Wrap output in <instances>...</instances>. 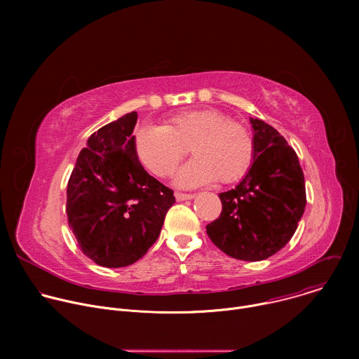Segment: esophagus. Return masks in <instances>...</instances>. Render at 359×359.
<instances>
[{
	"mask_svg": "<svg viewBox=\"0 0 359 359\" xmlns=\"http://www.w3.org/2000/svg\"><path fill=\"white\" fill-rule=\"evenodd\" d=\"M175 197L177 201H183V200H191L194 197V194L191 193H180V191H176L175 193Z\"/></svg>",
	"mask_w": 359,
	"mask_h": 359,
	"instance_id": "esophagus-1",
	"label": "esophagus"
}]
</instances>
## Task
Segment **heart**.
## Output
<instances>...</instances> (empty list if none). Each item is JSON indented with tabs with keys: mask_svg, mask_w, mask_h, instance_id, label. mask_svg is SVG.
Here are the masks:
<instances>
[{
	"mask_svg": "<svg viewBox=\"0 0 359 359\" xmlns=\"http://www.w3.org/2000/svg\"><path fill=\"white\" fill-rule=\"evenodd\" d=\"M194 161L177 175L184 187L206 184L216 179L230 184L247 175L254 158V142L248 129L216 109L186 111L173 115L165 126H142L135 132L139 162L159 177L175 172L186 158Z\"/></svg>",
	"mask_w": 359,
	"mask_h": 359,
	"instance_id": "b5f03b06",
	"label": "heart"
}]
</instances>
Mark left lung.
<instances>
[{"instance_id":"8db88e82","label":"left lung","mask_w":359,"mask_h":359,"mask_svg":"<svg viewBox=\"0 0 359 359\" xmlns=\"http://www.w3.org/2000/svg\"><path fill=\"white\" fill-rule=\"evenodd\" d=\"M252 165L236 189L220 193L222 213L206 226L210 240L237 260L260 262L294 236L306 196L297 153L262 119L250 118Z\"/></svg>"}]
</instances>
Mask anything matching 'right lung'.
Wrapping results in <instances>:
<instances>
[{
    "label": "right lung",
    "instance_id": "add662e5",
    "mask_svg": "<svg viewBox=\"0 0 359 359\" xmlns=\"http://www.w3.org/2000/svg\"><path fill=\"white\" fill-rule=\"evenodd\" d=\"M137 114L100 128L76 159L67 190L68 223L81 251L121 269L147 252L173 206V190L151 177L135 153Z\"/></svg>",
    "mask_w": 359,
    "mask_h": 359
}]
</instances>
